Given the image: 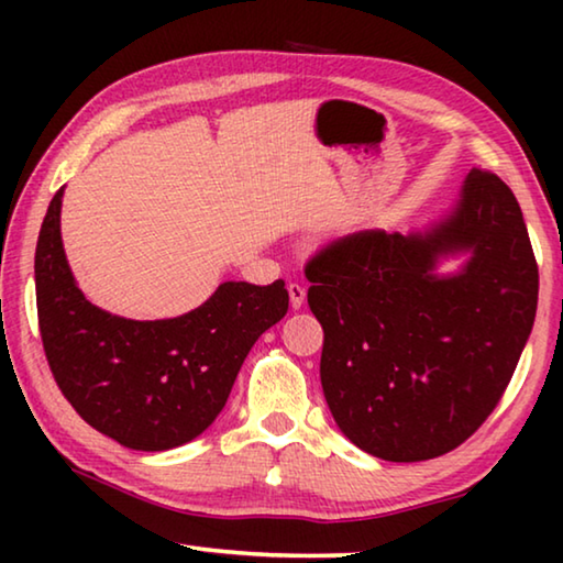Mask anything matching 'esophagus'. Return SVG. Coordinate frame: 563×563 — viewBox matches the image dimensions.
<instances>
[{
    "instance_id": "obj_1",
    "label": "esophagus",
    "mask_w": 563,
    "mask_h": 563,
    "mask_svg": "<svg viewBox=\"0 0 563 563\" xmlns=\"http://www.w3.org/2000/svg\"><path fill=\"white\" fill-rule=\"evenodd\" d=\"M288 292H290V305H292V308H295V310L302 308V302H305V285L290 283V285H288Z\"/></svg>"
}]
</instances>
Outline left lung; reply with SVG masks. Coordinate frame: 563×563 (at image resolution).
Segmentation results:
<instances>
[{
    "label": "left lung",
    "instance_id": "8db88e82",
    "mask_svg": "<svg viewBox=\"0 0 563 563\" xmlns=\"http://www.w3.org/2000/svg\"><path fill=\"white\" fill-rule=\"evenodd\" d=\"M470 250L450 279L431 273ZM325 332L320 383L352 444L424 462L479 430L507 389L537 316L539 265L511 188L472 168L452 216L427 233L360 231L305 263Z\"/></svg>",
    "mask_w": 563,
    "mask_h": 563
}]
</instances>
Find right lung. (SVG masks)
<instances>
[{
    "instance_id": "obj_1",
    "label": "right lung",
    "mask_w": 563,
    "mask_h": 563,
    "mask_svg": "<svg viewBox=\"0 0 563 563\" xmlns=\"http://www.w3.org/2000/svg\"><path fill=\"white\" fill-rule=\"evenodd\" d=\"M46 208L34 255L42 345L62 395L93 430L129 450L164 452L196 440L225 407L243 360L288 312L283 280L223 283L201 308L170 320L103 312L76 288L59 213Z\"/></svg>"
}]
</instances>
